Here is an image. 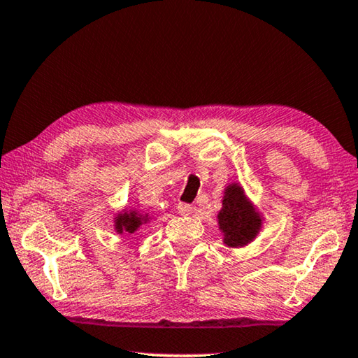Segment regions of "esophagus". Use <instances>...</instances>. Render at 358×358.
Returning a JSON list of instances; mask_svg holds the SVG:
<instances>
[{
    "mask_svg": "<svg viewBox=\"0 0 358 358\" xmlns=\"http://www.w3.org/2000/svg\"><path fill=\"white\" fill-rule=\"evenodd\" d=\"M194 210H196V207L191 203H185V202L178 203V213H181V215H192Z\"/></svg>",
    "mask_w": 358,
    "mask_h": 358,
    "instance_id": "1",
    "label": "esophagus"
}]
</instances>
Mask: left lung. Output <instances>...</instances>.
Wrapping results in <instances>:
<instances>
[{"instance_id":"1","label":"left lung","mask_w":358,"mask_h":358,"mask_svg":"<svg viewBox=\"0 0 358 358\" xmlns=\"http://www.w3.org/2000/svg\"><path fill=\"white\" fill-rule=\"evenodd\" d=\"M217 222L224 234V243L230 248H238L256 238L262 226V217L248 202L241 186L234 183L229 185L224 192Z\"/></svg>"}]
</instances>
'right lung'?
<instances>
[{"label": "right lung", "instance_id": "obj_1", "mask_svg": "<svg viewBox=\"0 0 358 358\" xmlns=\"http://www.w3.org/2000/svg\"><path fill=\"white\" fill-rule=\"evenodd\" d=\"M148 221V215H138L137 211H124L115 217V230L118 234L128 232L134 234L136 230L142 226L143 222Z\"/></svg>", "mask_w": 358, "mask_h": 358}]
</instances>
